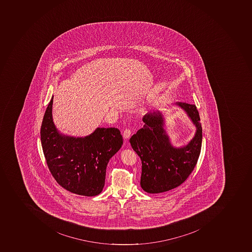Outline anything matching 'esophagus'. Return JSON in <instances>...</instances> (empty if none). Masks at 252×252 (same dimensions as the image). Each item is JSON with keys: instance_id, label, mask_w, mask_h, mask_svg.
Masks as SVG:
<instances>
[{"instance_id": "34e87169", "label": "esophagus", "mask_w": 252, "mask_h": 252, "mask_svg": "<svg viewBox=\"0 0 252 252\" xmlns=\"http://www.w3.org/2000/svg\"><path fill=\"white\" fill-rule=\"evenodd\" d=\"M123 135L125 140L129 139L130 135H131V130L130 129H125V131H124Z\"/></svg>"}]
</instances>
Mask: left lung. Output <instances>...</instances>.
Masks as SVG:
<instances>
[{"instance_id":"left-lung-1","label":"left lung","mask_w":252,"mask_h":252,"mask_svg":"<svg viewBox=\"0 0 252 252\" xmlns=\"http://www.w3.org/2000/svg\"><path fill=\"white\" fill-rule=\"evenodd\" d=\"M196 127L195 136L189 144L175 148L170 142L159 111L148 112L143 117L144 127L130 139L131 148L142 162L140 186L151 194L165 192L180 186L196 165L202 146V127L195 104L176 102Z\"/></svg>"}]
</instances>
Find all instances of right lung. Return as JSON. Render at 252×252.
Segmentation results:
<instances>
[{"instance_id": "1", "label": "right lung", "mask_w": 252, "mask_h": 252, "mask_svg": "<svg viewBox=\"0 0 252 252\" xmlns=\"http://www.w3.org/2000/svg\"><path fill=\"white\" fill-rule=\"evenodd\" d=\"M53 96L40 128V141L52 176L62 188L85 196L99 195L104 189L108 161L123 144L116 127H97L85 137L60 133L53 123Z\"/></svg>"}]
</instances>
